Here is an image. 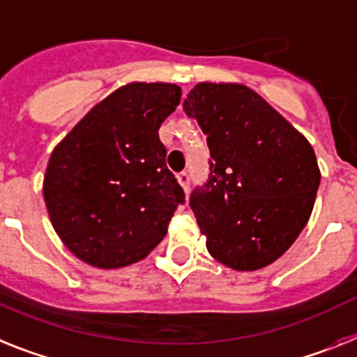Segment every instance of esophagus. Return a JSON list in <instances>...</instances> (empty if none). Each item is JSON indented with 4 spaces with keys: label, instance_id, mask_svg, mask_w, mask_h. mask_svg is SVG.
Returning a JSON list of instances; mask_svg holds the SVG:
<instances>
[{
    "label": "esophagus",
    "instance_id": "1",
    "mask_svg": "<svg viewBox=\"0 0 357 357\" xmlns=\"http://www.w3.org/2000/svg\"><path fill=\"white\" fill-rule=\"evenodd\" d=\"M178 181L179 185L183 187V190L188 192V187H190V176H188L187 170H183V172H179L178 174Z\"/></svg>",
    "mask_w": 357,
    "mask_h": 357
}]
</instances>
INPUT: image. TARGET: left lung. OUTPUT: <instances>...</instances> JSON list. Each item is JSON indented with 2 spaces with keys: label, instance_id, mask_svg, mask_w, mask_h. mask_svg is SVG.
<instances>
[{
  "label": "left lung",
  "instance_id": "obj_1",
  "mask_svg": "<svg viewBox=\"0 0 357 357\" xmlns=\"http://www.w3.org/2000/svg\"><path fill=\"white\" fill-rule=\"evenodd\" d=\"M183 109L210 149L208 181L190 194L210 255L237 271L271 264L314 206L320 169L311 144L243 84L201 82Z\"/></svg>",
  "mask_w": 357,
  "mask_h": 357
}]
</instances>
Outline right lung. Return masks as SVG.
I'll list each match as a JSON object with an SVG mask.
<instances>
[{
  "label": "right lung",
  "instance_id": "1",
  "mask_svg": "<svg viewBox=\"0 0 357 357\" xmlns=\"http://www.w3.org/2000/svg\"><path fill=\"white\" fill-rule=\"evenodd\" d=\"M179 100L176 84H127L54 149L43 187L46 208L80 260L123 268L163 241L185 192L167 167L158 129Z\"/></svg>",
  "mask_w": 357,
  "mask_h": 357
}]
</instances>
